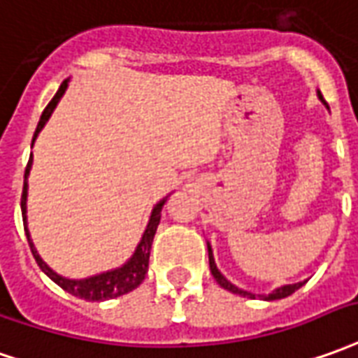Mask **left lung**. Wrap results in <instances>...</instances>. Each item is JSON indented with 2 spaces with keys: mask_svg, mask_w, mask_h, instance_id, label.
Here are the masks:
<instances>
[{
  "mask_svg": "<svg viewBox=\"0 0 358 358\" xmlns=\"http://www.w3.org/2000/svg\"><path fill=\"white\" fill-rule=\"evenodd\" d=\"M318 96L320 101L326 104V101H324V96L320 94L318 91ZM207 252H209V267H211V273H213L215 281L221 285L222 289H227V291L234 292V294H240V296H248V299H256V294H252V292L248 291H242V289H238L236 285H232L224 275L217 269V264H215V257H213V250H211V246H209V242H207ZM302 285L304 283H294V285H283V287H279V289H275L273 292H269V294H257L259 299H264V301H277V299H285V296H289V294H292L294 291H299Z\"/></svg>",
  "mask_w": 358,
  "mask_h": 358,
  "instance_id": "8db88e82",
  "label": "left lung"
}]
</instances>
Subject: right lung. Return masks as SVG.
Instances as JSON below:
<instances>
[{
	"label": "right lung",
	"instance_id": "obj_1",
	"mask_svg": "<svg viewBox=\"0 0 358 358\" xmlns=\"http://www.w3.org/2000/svg\"><path fill=\"white\" fill-rule=\"evenodd\" d=\"M67 83L69 79H66L64 83L59 85V89L54 94V99L50 101V104L44 108L42 116H40L38 126H36V131H34V137H32V145H34V139L38 137V134L42 131V127L46 126V122L52 116V112L57 106L59 99L64 96V92L67 89ZM32 166V155L29 159V164L24 169V182H22V196H21V211H22V224H24V234H27V240H29V246H31V252L38 267L48 275L50 279L56 285H59L64 291H67L73 296H79V299H85V301H106V299H116V296H122L126 292L134 291L139 285L143 283L145 275H147V269H149V254H151V244H153L155 232H157V227L161 222V211L162 205L166 201V197L161 199L159 203L155 205L153 211H151V219L147 222V229H145L143 236H141V242L137 244L134 256L127 259L126 264L122 267H116V269H110V271H104V273L92 275V277H87V279H67V277H62L57 275L54 269H50V266L38 256V252L34 248L31 240V232L27 229V194H29V184H27V178L31 174Z\"/></svg>",
	"mask_w": 358,
	"mask_h": 358
}]
</instances>
